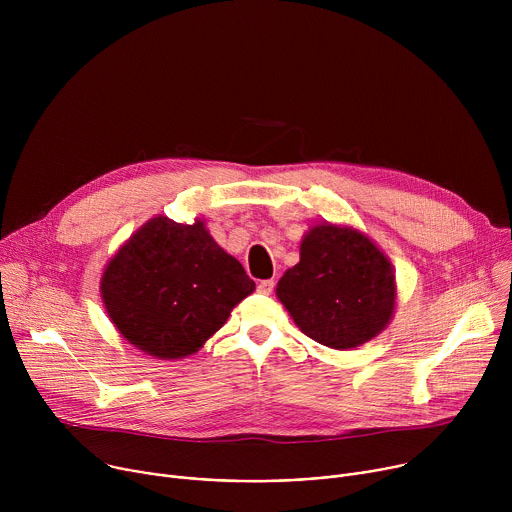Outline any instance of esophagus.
I'll list each match as a JSON object with an SVG mask.
<instances>
[{
	"instance_id": "esophagus-1",
	"label": "esophagus",
	"mask_w": 512,
	"mask_h": 512,
	"mask_svg": "<svg viewBox=\"0 0 512 512\" xmlns=\"http://www.w3.org/2000/svg\"><path fill=\"white\" fill-rule=\"evenodd\" d=\"M273 287H275V281H273V279H263V281H259V285H257V291H259V294H265V296H269L271 291H273Z\"/></svg>"
}]
</instances>
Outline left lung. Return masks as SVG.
Masks as SVG:
<instances>
[{
	"label": "left lung",
	"mask_w": 512,
	"mask_h": 512,
	"mask_svg": "<svg viewBox=\"0 0 512 512\" xmlns=\"http://www.w3.org/2000/svg\"><path fill=\"white\" fill-rule=\"evenodd\" d=\"M277 298L312 340L348 350L375 338L395 308V275L389 259L364 235L314 227L300 263L277 283Z\"/></svg>",
	"instance_id": "1"
}]
</instances>
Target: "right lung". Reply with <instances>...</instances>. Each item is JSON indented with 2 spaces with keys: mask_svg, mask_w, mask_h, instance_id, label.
<instances>
[{
  "mask_svg": "<svg viewBox=\"0 0 512 512\" xmlns=\"http://www.w3.org/2000/svg\"><path fill=\"white\" fill-rule=\"evenodd\" d=\"M253 289L243 265L200 221L180 225L166 216L143 225L101 281L107 314L123 338L166 360L196 352Z\"/></svg>",
  "mask_w": 512,
  "mask_h": 512,
  "instance_id": "right-lung-1",
  "label": "right lung"
}]
</instances>
